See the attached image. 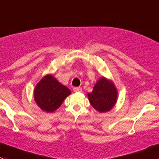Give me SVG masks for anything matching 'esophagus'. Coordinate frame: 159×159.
<instances>
[{
	"instance_id": "34e87169",
	"label": "esophagus",
	"mask_w": 159,
	"mask_h": 159,
	"mask_svg": "<svg viewBox=\"0 0 159 159\" xmlns=\"http://www.w3.org/2000/svg\"><path fill=\"white\" fill-rule=\"evenodd\" d=\"M74 92H81L82 91V89L81 88V87H75V88H74Z\"/></svg>"
}]
</instances>
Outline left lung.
Here are the masks:
<instances>
[{
	"instance_id": "obj_1",
	"label": "left lung",
	"mask_w": 159,
	"mask_h": 159,
	"mask_svg": "<svg viewBox=\"0 0 159 159\" xmlns=\"http://www.w3.org/2000/svg\"><path fill=\"white\" fill-rule=\"evenodd\" d=\"M87 96L93 108L102 113L113 108L116 103L118 92L113 81L101 77L94 85L92 93Z\"/></svg>"
}]
</instances>
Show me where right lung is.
<instances>
[{"label":"right lung","mask_w":159,"mask_h":159,"mask_svg":"<svg viewBox=\"0 0 159 159\" xmlns=\"http://www.w3.org/2000/svg\"><path fill=\"white\" fill-rule=\"evenodd\" d=\"M70 93V90L52 74H47L35 85L34 99L41 110L51 113L61 106Z\"/></svg>","instance_id":"obj_1"}]
</instances>
